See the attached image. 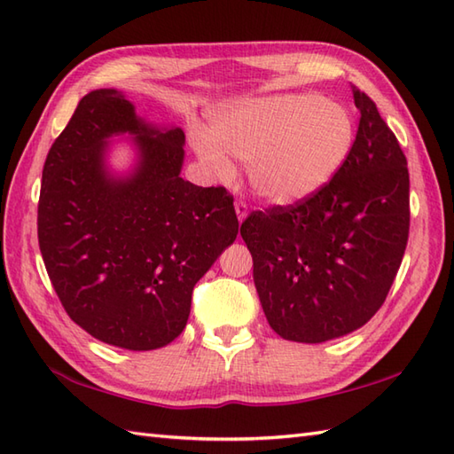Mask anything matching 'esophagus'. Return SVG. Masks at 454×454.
Returning a JSON list of instances; mask_svg holds the SVG:
<instances>
[{"instance_id": "1", "label": "esophagus", "mask_w": 454, "mask_h": 454, "mask_svg": "<svg viewBox=\"0 0 454 454\" xmlns=\"http://www.w3.org/2000/svg\"><path fill=\"white\" fill-rule=\"evenodd\" d=\"M235 211H237L239 221H240V223H243L245 217L248 215V207H247V204H245L243 200H237V201H235Z\"/></svg>"}]
</instances>
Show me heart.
Returning a JSON list of instances; mask_svg holds the SVG:
<instances>
[{"label":"heart","instance_id":"b5f03b06","mask_svg":"<svg viewBox=\"0 0 454 454\" xmlns=\"http://www.w3.org/2000/svg\"><path fill=\"white\" fill-rule=\"evenodd\" d=\"M211 138L196 134L200 159L217 178L233 175L225 153L248 163L254 194L294 206L320 192L346 163L356 139L348 110L320 95H278L215 116Z\"/></svg>","mask_w":454,"mask_h":454}]
</instances>
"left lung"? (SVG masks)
Segmentation results:
<instances>
[{
    "label": "left lung",
    "mask_w": 454,
    "mask_h": 454,
    "mask_svg": "<svg viewBox=\"0 0 454 454\" xmlns=\"http://www.w3.org/2000/svg\"><path fill=\"white\" fill-rule=\"evenodd\" d=\"M346 163L299 204L253 211L240 235L271 330L320 344L365 325L385 303L410 233L404 151L364 90Z\"/></svg>",
    "instance_id": "left-lung-1"
}]
</instances>
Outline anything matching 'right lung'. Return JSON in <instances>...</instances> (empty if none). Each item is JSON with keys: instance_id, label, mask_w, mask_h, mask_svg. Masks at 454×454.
I'll list each match as a JSON object with an SVG mask.
<instances>
[{"instance_id": "1", "label": "right lung", "mask_w": 454, "mask_h": 454, "mask_svg": "<svg viewBox=\"0 0 454 454\" xmlns=\"http://www.w3.org/2000/svg\"><path fill=\"white\" fill-rule=\"evenodd\" d=\"M135 136V173L116 179L104 155L113 135ZM184 132L159 129L116 89L85 95L48 151L38 245L75 325L105 344L147 351L184 330L192 291L233 243L239 219L223 186L180 176Z\"/></svg>"}]
</instances>
